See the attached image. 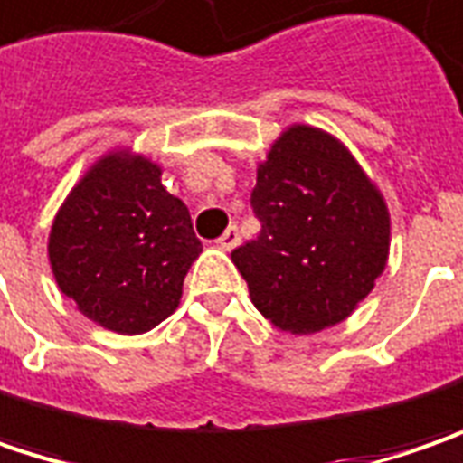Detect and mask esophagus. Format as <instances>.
Instances as JSON below:
<instances>
[{
  "label": "esophagus",
  "instance_id": "obj_1",
  "mask_svg": "<svg viewBox=\"0 0 463 463\" xmlns=\"http://www.w3.org/2000/svg\"><path fill=\"white\" fill-rule=\"evenodd\" d=\"M241 243V232H238V228L235 225H231L228 231L222 232L220 238H217V246L222 249V251H232L235 246Z\"/></svg>",
  "mask_w": 463,
  "mask_h": 463
}]
</instances>
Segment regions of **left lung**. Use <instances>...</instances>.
Returning <instances> with one entry per match:
<instances>
[{"mask_svg": "<svg viewBox=\"0 0 463 463\" xmlns=\"http://www.w3.org/2000/svg\"><path fill=\"white\" fill-rule=\"evenodd\" d=\"M259 235L232 251L253 306L282 332L339 324L373 290L389 256V210L334 137L292 127L259 168Z\"/></svg>", "mask_w": 463, "mask_h": 463, "instance_id": "8db88e82", "label": "left lung"}]
</instances>
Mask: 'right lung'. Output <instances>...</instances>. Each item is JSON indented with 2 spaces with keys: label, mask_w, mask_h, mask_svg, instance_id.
Returning <instances> with one entry per match:
<instances>
[{
  "label": "right lung",
  "mask_w": 463,
  "mask_h": 463,
  "mask_svg": "<svg viewBox=\"0 0 463 463\" xmlns=\"http://www.w3.org/2000/svg\"><path fill=\"white\" fill-rule=\"evenodd\" d=\"M202 253L192 214L145 157L109 155L59 210L49 259L61 292L100 326L150 332L178 300Z\"/></svg>",
  "instance_id": "add662e5"
}]
</instances>
